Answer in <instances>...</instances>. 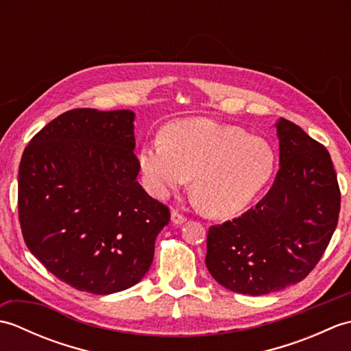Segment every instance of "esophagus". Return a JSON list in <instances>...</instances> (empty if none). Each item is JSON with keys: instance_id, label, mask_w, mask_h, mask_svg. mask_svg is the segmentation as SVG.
I'll list each match as a JSON object with an SVG mask.
<instances>
[{"instance_id": "1", "label": "esophagus", "mask_w": 351, "mask_h": 351, "mask_svg": "<svg viewBox=\"0 0 351 351\" xmlns=\"http://www.w3.org/2000/svg\"><path fill=\"white\" fill-rule=\"evenodd\" d=\"M170 219H171V221L175 223V225H182V223H184L185 220H187V219L184 217L182 214H180V213L175 211V210L171 211V214H170Z\"/></svg>"}]
</instances>
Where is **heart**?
<instances>
[{
	"instance_id": "obj_1",
	"label": "heart",
	"mask_w": 351,
	"mask_h": 351,
	"mask_svg": "<svg viewBox=\"0 0 351 351\" xmlns=\"http://www.w3.org/2000/svg\"><path fill=\"white\" fill-rule=\"evenodd\" d=\"M274 167L267 140L205 117L170 125L164 141L138 152V169L154 196L167 197L193 175V196L214 217L245 210L270 182Z\"/></svg>"
}]
</instances>
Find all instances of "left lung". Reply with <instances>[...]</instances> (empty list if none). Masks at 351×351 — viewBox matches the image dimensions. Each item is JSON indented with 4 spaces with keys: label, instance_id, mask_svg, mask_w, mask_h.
Returning a JSON list of instances; mask_svg holds the SVG:
<instances>
[{
    "label": "left lung",
    "instance_id": "8db88e82",
    "mask_svg": "<svg viewBox=\"0 0 351 351\" xmlns=\"http://www.w3.org/2000/svg\"><path fill=\"white\" fill-rule=\"evenodd\" d=\"M280 169L241 217L211 226L205 264L221 287L263 295L303 280L338 225L341 193L330 154L300 126L276 122Z\"/></svg>",
    "mask_w": 351,
    "mask_h": 351
}]
</instances>
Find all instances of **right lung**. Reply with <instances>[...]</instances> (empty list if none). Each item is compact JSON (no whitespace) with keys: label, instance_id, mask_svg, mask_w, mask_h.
<instances>
[{"label":"right lung","instance_id":"obj_1","mask_svg":"<svg viewBox=\"0 0 351 351\" xmlns=\"http://www.w3.org/2000/svg\"><path fill=\"white\" fill-rule=\"evenodd\" d=\"M131 110L75 108L22 154L18 208L28 250L68 285L113 294L143 279L166 205L137 181Z\"/></svg>","mask_w":351,"mask_h":351}]
</instances>
